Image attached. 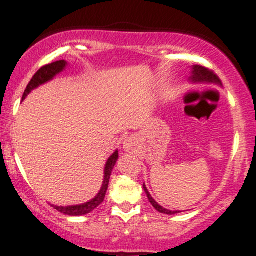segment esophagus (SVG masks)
Here are the masks:
<instances>
[{
    "instance_id": "34e87169",
    "label": "esophagus",
    "mask_w": 256,
    "mask_h": 256,
    "mask_svg": "<svg viewBox=\"0 0 256 256\" xmlns=\"http://www.w3.org/2000/svg\"><path fill=\"white\" fill-rule=\"evenodd\" d=\"M137 146H138L137 137L130 136L124 140V146H122V148H124L126 152H134L137 149Z\"/></svg>"
}]
</instances>
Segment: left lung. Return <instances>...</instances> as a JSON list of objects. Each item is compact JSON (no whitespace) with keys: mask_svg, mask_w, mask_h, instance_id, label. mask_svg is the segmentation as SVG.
<instances>
[{"mask_svg":"<svg viewBox=\"0 0 256 256\" xmlns=\"http://www.w3.org/2000/svg\"><path fill=\"white\" fill-rule=\"evenodd\" d=\"M190 80H192V83H198V84H216V85H222V80H220L219 77L216 74V73H214L213 71H210V70L206 68V67H204V66H200V64H194V66H192V76H190ZM143 189H144L146 196H148L149 202H150V204H152V207H154L155 210H158V212L164 213V214H168V216H172V214L180 213V212H179V210H166V208H164L162 206L158 204V202L152 198V195H150V194H149L148 189H146V186L144 184H143Z\"/></svg>","mask_w":256,"mask_h":256,"instance_id":"1","label":"left lung"}]
</instances>
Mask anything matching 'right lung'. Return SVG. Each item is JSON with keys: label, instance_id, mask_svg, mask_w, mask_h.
Returning a JSON list of instances; mask_svg holds the SVG:
<instances>
[{"label": "right lung", "instance_id": "obj_1", "mask_svg": "<svg viewBox=\"0 0 256 256\" xmlns=\"http://www.w3.org/2000/svg\"><path fill=\"white\" fill-rule=\"evenodd\" d=\"M66 66H67L66 61L60 60V61H55V62L46 64V66L40 67V68L37 71L36 74L32 77L28 86H26L24 95H22V100H24L32 90L40 86V85H42L44 83H46V82L52 80L55 76L58 74L60 72H62L66 68ZM118 158H119V152H118V150H116L107 160V162H106V167H104V183H102L101 190H100L98 195H96L92 200H90L89 202H85V204H83L67 206V207L52 206V207H54L56 210H58L60 213L66 214V216H84V214L90 213L91 210H95L98 206H100L102 202H104L106 192H107V189H108V184H110V178L112 171H113L114 166H116Z\"/></svg>", "mask_w": 256, "mask_h": 256}]
</instances>
